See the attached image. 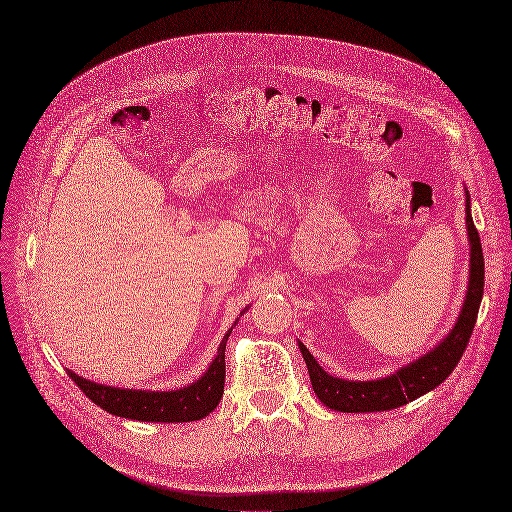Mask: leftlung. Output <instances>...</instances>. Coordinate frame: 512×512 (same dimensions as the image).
Wrapping results in <instances>:
<instances>
[{
  "mask_svg": "<svg viewBox=\"0 0 512 512\" xmlns=\"http://www.w3.org/2000/svg\"><path fill=\"white\" fill-rule=\"evenodd\" d=\"M466 227H468V240H470V276H468V291L462 312L456 320V325L445 335L439 346H434L428 354L420 356L418 361L401 367L382 380L371 382H354L342 380V377L329 375L323 367L316 363V358L310 350L299 342V350L304 354V361L308 365L310 382L320 399L333 411L344 413H369V411H388L409 401H415L418 396L430 392L443 384L451 371L456 369L460 358L468 346V339L472 335L477 323V314L483 297L485 285V261L481 238L475 223L470 215V196L466 192Z\"/></svg>",
  "mask_w": 512,
  "mask_h": 512,
  "instance_id": "1",
  "label": "left lung"
}]
</instances>
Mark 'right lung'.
I'll return each mask as SVG.
<instances>
[{"instance_id":"obj_1","label":"right lung","mask_w":512,"mask_h":512,"mask_svg":"<svg viewBox=\"0 0 512 512\" xmlns=\"http://www.w3.org/2000/svg\"><path fill=\"white\" fill-rule=\"evenodd\" d=\"M232 331H227L221 339L215 361L208 365L206 373L198 382L179 390L158 392V390H132V388H113L97 382L84 380L67 369L71 380L88 396V399L105 409L111 415L139 422H196L206 418L223 396L225 384V344Z\"/></svg>"}]
</instances>
